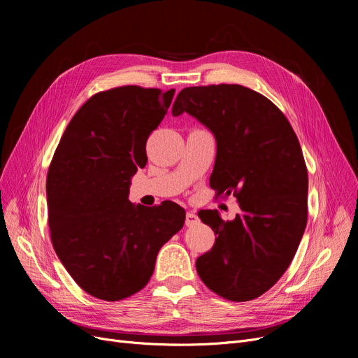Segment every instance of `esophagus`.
I'll use <instances>...</instances> for the list:
<instances>
[{"label": "esophagus", "mask_w": 358, "mask_h": 358, "mask_svg": "<svg viewBox=\"0 0 358 358\" xmlns=\"http://www.w3.org/2000/svg\"><path fill=\"white\" fill-rule=\"evenodd\" d=\"M199 222L200 219L194 212H189L185 215V227H194V224H197Z\"/></svg>", "instance_id": "esophagus-1"}]
</instances>
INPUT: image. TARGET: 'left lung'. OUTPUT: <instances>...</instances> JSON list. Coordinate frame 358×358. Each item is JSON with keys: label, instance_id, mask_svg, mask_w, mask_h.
<instances>
[{"label": "left lung", "instance_id": "1", "mask_svg": "<svg viewBox=\"0 0 358 358\" xmlns=\"http://www.w3.org/2000/svg\"><path fill=\"white\" fill-rule=\"evenodd\" d=\"M189 113L212 130L217 152L210 187L234 194L241 213L224 222L217 210L199 217L216 235L196 261L203 283L232 302L264 294L285 274L308 222V168L281 110L238 84L187 87L173 116Z\"/></svg>", "mask_w": 358, "mask_h": 358}]
</instances>
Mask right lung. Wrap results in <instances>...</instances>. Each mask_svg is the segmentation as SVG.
I'll use <instances>...</instances> for the list:
<instances>
[{"mask_svg": "<svg viewBox=\"0 0 358 358\" xmlns=\"http://www.w3.org/2000/svg\"><path fill=\"white\" fill-rule=\"evenodd\" d=\"M176 90L116 87L94 94L75 113L46 178L52 245L88 294L117 302L142 290L157 255L184 224L174 201L145 208L129 201V185L146 165V141Z\"/></svg>", "mask_w": 358, "mask_h": 358, "instance_id": "right-lung-1", "label": "right lung"}]
</instances>
